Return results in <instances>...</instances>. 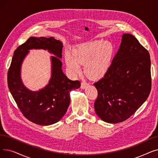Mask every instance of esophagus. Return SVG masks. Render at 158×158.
<instances>
[{
    "label": "esophagus",
    "mask_w": 158,
    "mask_h": 158,
    "mask_svg": "<svg viewBox=\"0 0 158 158\" xmlns=\"http://www.w3.org/2000/svg\"><path fill=\"white\" fill-rule=\"evenodd\" d=\"M87 86H88V84L86 82H82L81 85V88L82 89H85Z\"/></svg>",
    "instance_id": "esophagus-1"
}]
</instances>
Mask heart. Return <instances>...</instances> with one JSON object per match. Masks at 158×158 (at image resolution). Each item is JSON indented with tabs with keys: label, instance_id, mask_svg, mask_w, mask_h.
Masks as SVG:
<instances>
[{
	"label": "heart",
	"instance_id": "obj_1",
	"mask_svg": "<svg viewBox=\"0 0 158 158\" xmlns=\"http://www.w3.org/2000/svg\"><path fill=\"white\" fill-rule=\"evenodd\" d=\"M114 52L113 45L108 41L95 40L84 43L74 48L72 56H65L66 64L72 73L77 75L84 64L85 72L92 79L102 77L108 70Z\"/></svg>",
	"mask_w": 158,
	"mask_h": 158
}]
</instances>
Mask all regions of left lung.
I'll return each mask as SVG.
<instances>
[{"instance_id":"left-lung-1","label":"left lung","mask_w":158,"mask_h":158,"mask_svg":"<svg viewBox=\"0 0 158 158\" xmlns=\"http://www.w3.org/2000/svg\"><path fill=\"white\" fill-rule=\"evenodd\" d=\"M151 82L150 54L134 36L123 34L108 70L94 84L96 114L107 123L126 120L147 100Z\"/></svg>"}]
</instances>
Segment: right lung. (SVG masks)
Wrapping results in <instances>:
<instances>
[{
  "instance_id": "add662e5",
  "label": "right lung",
  "mask_w": 158,
  "mask_h": 158,
  "mask_svg": "<svg viewBox=\"0 0 158 158\" xmlns=\"http://www.w3.org/2000/svg\"><path fill=\"white\" fill-rule=\"evenodd\" d=\"M48 49L52 56V75L49 84L38 92H32L22 83L21 63L31 49ZM63 44L53 37H30L17 47L7 72V85L19 110L27 119L40 126H49L60 121L70 102V91L77 89L79 81H72L62 71Z\"/></svg>"
}]
</instances>
